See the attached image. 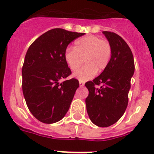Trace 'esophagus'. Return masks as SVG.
<instances>
[{
  "instance_id": "34e87169",
  "label": "esophagus",
  "mask_w": 154,
  "mask_h": 154,
  "mask_svg": "<svg viewBox=\"0 0 154 154\" xmlns=\"http://www.w3.org/2000/svg\"><path fill=\"white\" fill-rule=\"evenodd\" d=\"M84 85H85V82H82V81H79V85L81 87L84 86Z\"/></svg>"
}]
</instances>
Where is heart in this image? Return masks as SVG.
Listing matches in <instances>:
<instances>
[{
    "label": "heart",
    "mask_w": 154,
    "mask_h": 154,
    "mask_svg": "<svg viewBox=\"0 0 154 154\" xmlns=\"http://www.w3.org/2000/svg\"><path fill=\"white\" fill-rule=\"evenodd\" d=\"M112 55L109 42L102 40L95 35H86L77 39L74 48H67L64 52V59L69 69L75 71L82 63L85 65L74 73V77L85 82L92 79L96 72L106 69Z\"/></svg>",
    "instance_id": "heart-1"
}]
</instances>
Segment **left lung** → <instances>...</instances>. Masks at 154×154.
Masks as SVG:
<instances>
[{
	"label": "left lung",
	"mask_w": 154,
	"mask_h": 154,
	"mask_svg": "<svg viewBox=\"0 0 154 154\" xmlns=\"http://www.w3.org/2000/svg\"><path fill=\"white\" fill-rule=\"evenodd\" d=\"M103 33L111 45L112 55L103 72L85 84L89 90L85 104L92 123L99 127H107L116 123L126 111L135 66L133 53L126 42L113 32ZM96 85L101 86L96 89Z\"/></svg>",
	"instance_id": "8db88e82"
}]
</instances>
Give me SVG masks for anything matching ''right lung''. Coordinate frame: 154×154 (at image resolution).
Here are the masks:
<instances>
[{
	"label": "right lung",
	"instance_id": "1",
	"mask_svg": "<svg viewBox=\"0 0 154 154\" xmlns=\"http://www.w3.org/2000/svg\"><path fill=\"white\" fill-rule=\"evenodd\" d=\"M84 35L54 28L28 49L22 67L23 94L30 112L42 123L58 122L70 107L79 83L75 79L65 80L72 72L64 52L71 42Z\"/></svg>",
	"mask_w": 154,
	"mask_h": 154
}]
</instances>
